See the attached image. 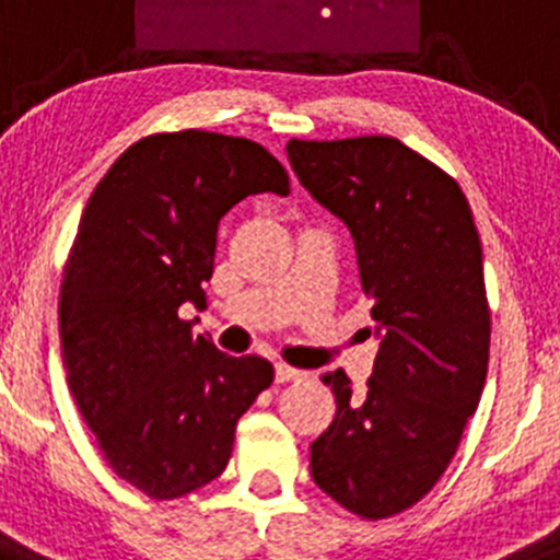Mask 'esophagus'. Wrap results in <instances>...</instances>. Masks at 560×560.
I'll use <instances>...</instances> for the list:
<instances>
[{
  "mask_svg": "<svg viewBox=\"0 0 560 560\" xmlns=\"http://www.w3.org/2000/svg\"><path fill=\"white\" fill-rule=\"evenodd\" d=\"M303 370H296V368H291V364H283V361H280V364H277L275 368V378H277V384H289V381H300L303 378Z\"/></svg>",
  "mask_w": 560,
  "mask_h": 560,
  "instance_id": "esophagus-1",
  "label": "esophagus"
}]
</instances>
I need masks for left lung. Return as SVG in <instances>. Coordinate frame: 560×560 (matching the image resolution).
<instances>
[{
	"mask_svg": "<svg viewBox=\"0 0 560 560\" xmlns=\"http://www.w3.org/2000/svg\"><path fill=\"white\" fill-rule=\"evenodd\" d=\"M305 190L348 224L381 339L368 387L325 373L336 418L311 477L361 518L404 513L446 474L488 375L491 308L465 192L395 137L291 140Z\"/></svg>",
	"mask_w": 560,
	"mask_h": 560,
	"instance_id": "1",
	"label": "left lung"
}]
</instances>
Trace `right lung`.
<instances>
[{"mask_svg": "<svg viewBox=\"0 0 560 560\" xmlns=\"http://www.w3.org/2000/svg\"><path fill=\"white\" fill-rule=\"evenodd\" d=\"M289 190L264 145L185 128L133 142L89 196L58 300L67 384L112 471L156 502L224 471L237 418L275 381L264 355L192 336L179 308L205 300L226 212Z\"/></svg>", "mask_w": 560, "mask_h": 560, "instance_id": "add662e5", "label": "right lung"}]
</instances>
